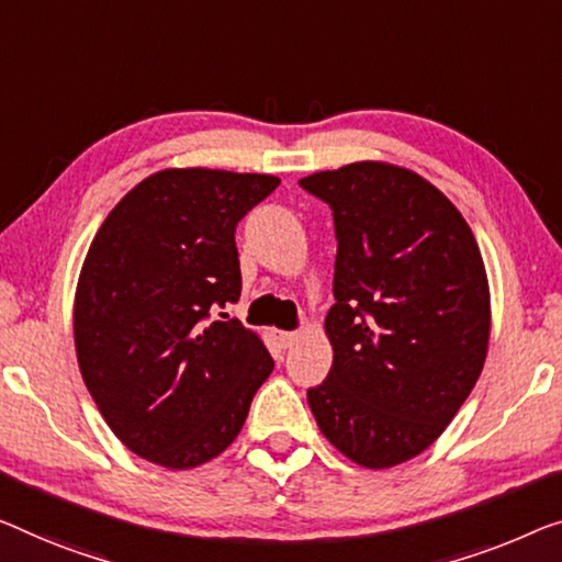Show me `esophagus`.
<instances>
[{"instance_id": "1", "label": "esophagus", "mask_w": 562, "mask_h": 562, "mask_svg": "<svg viewBox=\"0 0 562 562\" xmlns=\"http://www.w3.org/2000/svg\"><path fill=\"white\" fill-rule=\"evenodd\" d=\"M297 338H300V333H290V330H280L278 333V340H280L282 348H292L297 342Z\"/></svg>"}]
</instances>
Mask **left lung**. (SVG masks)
<instances>
[{
	"label": "left lung",
	"instance_id": "obj_1",
	"mask_svg": "<svg viewBox=\"0 0 562 562\" xmlns=\"http://www.w3.org/2000/svg\"><path fill=\"white\" fill-rule=\"evenodd\" d=\"M300 187L333 209V366L307 404L323 437L368 469L404 464L441 437L480 379L490 284L459 209L383 161L317 171Z\"/></svg>",
	"mask_w": 562,
	"mask_h": 562
}]
</instances>
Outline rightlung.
Listing matches in <instances>:
<instances>
[{
    "label": "right lung",
    "mask_w": 562,
    "mask_h": 562,
    "mask_svg": "<svg viewBox=\"0 0 562 562\" xmlns=\"http://www.w3.org/2000/svg\"><path fill=\"white\" fill-rule=\"evenodd\" d=\"M278 176L164 169L100 224L75 290L82 381L133 454L166 469L220 457L274 361L237 317L234 229Z\"/></svg>",
    "instance_id": "obj_1"
}]
</instances>
